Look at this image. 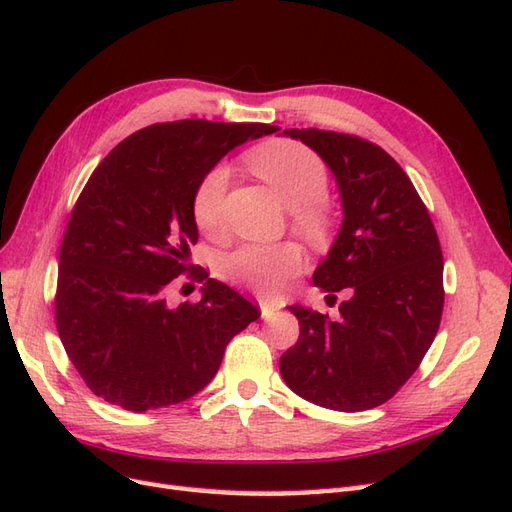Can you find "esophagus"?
Listing matches in <instances>:
<instances>
[{"label": "esophagus", "mask_w": 512, "mask_h": 512, "mask_svg": "<svg viewBox=\"0 0 512 512\" xmlns=\"http://www.w3.org/2000/svg\"><path fill=\"white\" fill-rule=\"evenodd\" d=\"M259 309H261V318H266V320L272 316L274 311H277V307H274V303H272V300H268V298H261L259 300Z\"/></svg>", "instance_id": "obj_1"}]
</instances>
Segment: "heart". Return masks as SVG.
I'll return each mask as SVG.
<instances>
[{
  "mask_svg": "<svg viewBox=\"0 0 512 512\" xmlns=\"http://www.w3.org/2000/svg\"><path fill=\"white\" fill-rule=\"evenodd\" d=\"M246 166L277 192L292 209L294 227L311 242H326L333 231V214L326 203L329 166L322 157L296 140H268L244 155ZM229 170L214 166L201 177L192 194V218L203 233L222 229V205ZM303 268V253L292 242L242 246L227 259L229 277L257 294H277Z\"/></svg>",
  "mask_w": 512,
  "mask_h": 512,
  "instance_id": "heart-1",
  "label": "heart"
}]
</instances>
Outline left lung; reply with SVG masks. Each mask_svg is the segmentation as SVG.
Here are the masks:
<instances>
[{
	"label": "left lung",
	"instance_id": "left-lung-1",
	"mask_svg": "<svg viewBox=\"0 0 512 512\" xmlns=\"http://www.w3.org/2000/svg\"><path fill=\"white\" fill-rule=\"evenodd\" d=\"M329 164L344 225L313 283L346 290L339 318L290 307L300 324L281 376L305 400L368 411L396 396L419 368L443 311V255L435 225L409 175L378 144L326 129H285Z\"/></svg>",
	"mask_w": 512,
	"mask_h": 512
}]
</instances>
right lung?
I'll return each instance as SVG.
<instances>
[{"mask_svg": "<svg viewBox=\"0 0 512 512\" xmlns=\"http://www.w3.org/2000/svg\"><path fill=\"white\" fill-rule=\"evenodd\" d=\"M266 123H155L103 157L60 246L56 326L86 387L125 411L179 404L216 376L233 335L261 311L196 273L192 194L220 157L274 134ZM181 273L205 280L199 304L168 308Z\"/></svg>", "mask_w": 512, "mask_h": 512, "instance_id": "1", "label": "right lung"}]
</instances>
